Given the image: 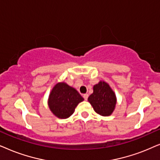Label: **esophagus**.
I'll use <instances>...</instances> for the list:
<instances>
[{"mask_svg":"<svg viewBox=\"0 0 160 160\" xmlns=\"http://www.w3.org/2000/svg\"><path fill=\"white\" fill-rule=\"evenodd\" d=\"M82 97H83L85 100H87V99H88V93H85V94H83Z\"/></svg>","mask_w":160,"mask_h":160,"instance_id":"34e87169","label":"esophagus"}]
</instances>
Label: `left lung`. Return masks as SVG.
Listing matches in <instances>:
<instances>
[{
    "mask_svg": "<svg viewBox=\"0 0 160 160\" xmlns=\"http://www.w3.org/2000/svg\"><path fill=\"white\" fill-rule=\"evenodd\" d=\"M93 92L89 96L88 101L94 111L102 116L112 114L116 105V97L114 91L105 81H100L93 86Z\"/></svg>",
    "mask_w": 160,
    "mask_h": 160,
    "instance_id": "left-lung-1",
    "label": "left lung"
}]
</instances>
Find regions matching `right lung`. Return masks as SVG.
I'll return each mask as SVG.
<instances>
[{
  "mask_svg": "<svg viewBox=\"0 0 160 160\" xmlns=\"http://www.w3.org/2000/svg\"><path fill=\"white\" fill-rule=\"evenodd\" d=\"M83 100L75 88L66 82H58L49 96L48 105L55 116L67 118L73 114L75 108Z\"/></svg>",
  "mask_w": 160,
  "mask_h": 160,
  "instance_id": "obj_1",
  "label": "right lung"
}]
</instances>
